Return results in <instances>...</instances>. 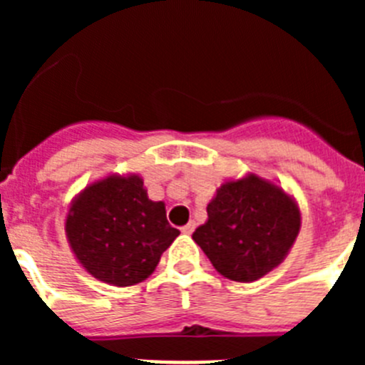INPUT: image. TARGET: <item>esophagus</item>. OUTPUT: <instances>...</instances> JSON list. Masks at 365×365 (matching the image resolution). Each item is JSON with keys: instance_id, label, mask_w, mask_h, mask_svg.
<instances>
[{"instance_id": "obj_1", "label": "esophagus", "mask_w": 365, "mask_h": 365, "mask_svg": "<svg viewBox=\"0 0 365 365\" xmlns=\"http://www.w3.org/2000/svg\"><path fill=\"white\" fill-rule=\"evenodd\" d=\"M193 230H195V222H188V225H185V227L180 228V232H182V234H186V235L193 234Z\"/></svg>"}]
</instances>
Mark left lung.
Returning a JSON list of instances; mask_svg holds the SVG:
<instances>
[{
  "label": "left lung",
  "instance_id": "left-lung-1",
  "mask_svg": "<svg viewBox=\"0 0 365 365\" xmlns=\"http://www.w3.org/2000/svg\"><path fill=\"white\" fill-rule=\"evenodd\" d=\"M193 232L212 265L234 282H256L278 267L299 232V210L278 186L256 175L225 182Z\"/></svg>",
  "mask_w": 365,
  "mask_h": 365
}]
</instances>
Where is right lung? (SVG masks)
<instances>
[{"mask_svg":"<svg viewBox=\"0 0 365 365\" xmlns=\"http://www.w3.org/2000/svg\"><path fill=\"white\" fill-rule=\"evenodd\" d=\"M66 232L87 272L117 287L146 279L179 235L164 202L148 199L138 175H113L83 190L71 206Z\"/></svg>","mask_w":365,"mask_h":365,"instance_id":"obj_1","label":"right lung"}]
</instances>
